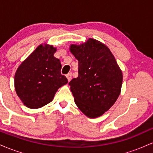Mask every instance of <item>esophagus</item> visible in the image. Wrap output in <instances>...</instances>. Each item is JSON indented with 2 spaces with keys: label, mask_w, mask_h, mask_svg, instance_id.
Masks as SVG:
<instances>
[{
  "label": "esophagus",
  "mask_w": 153,
  "mask_h": 153,
  "mask_svg": "<svg viewBox=\"0 0 153 153\" xmlns=\"http://www.w3.org/2000/svg\"><path fill=\"white\" fill-rule=\"evenodd\" d=\"M66 77H67V78H68V81H70V80H71V78H72V73H68V74L66 75Z\"/></svg>",
  "instance_id": "34e87169"
}]
</instances>
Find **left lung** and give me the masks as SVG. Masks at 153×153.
I'll list each match as a JSON object with an SVG mask.
<instances>
[{
  "mask_svg": "<svg viewBox=\"0 0 153 153\" xmlns=\"http://www.w3.org/2000/svg\"><path fill=\"white\" fill-rule=\"evenodd\" d=\"M70 51L78 60V77L69 82L75 104L89 118L101 117L118 99L122 72L108 47L94 39Z\"/></svg>",
  "mask_w": 153,
  "mask_h": 153,
  "instance_id": "left-lung-1",
  "label": "left lung"
}]
</instances>
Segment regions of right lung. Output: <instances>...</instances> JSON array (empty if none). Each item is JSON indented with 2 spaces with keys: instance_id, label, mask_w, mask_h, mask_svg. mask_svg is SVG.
<instances>
[{
  "instance_id": "obj_1",
  "label": "right lung",
  "mask_w": 153,
  "mask_h": 153,
  "mask_svg": "<svg viewBox=\"0 0 153 153\" xmlns=\"http://www.w3.org/2000/svg\"><path fill=\"white\" fill-rule=\"evenodd\" d=\"M57 48L40 45L22 62L14 76L16 94L26 107L41 108L50 103L58 88L68 83L62 65L54 57Z\"/></svg>"
}]
</instances>
